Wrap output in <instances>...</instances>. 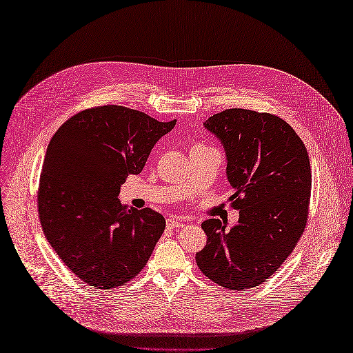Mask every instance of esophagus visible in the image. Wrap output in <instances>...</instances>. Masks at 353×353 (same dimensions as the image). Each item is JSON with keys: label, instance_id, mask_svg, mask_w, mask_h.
Returning <instances> with one entry per match:
<instances>
[{"label": "esophagus", "instance_id": "esophagus-1", "mask_svg": "<svg viewBox=\"0 0 353 353\" xmlns=\"http://www.w3.org/2000/svg\"><path fill=\"white\" fill-rule=\"evenodd\" d=\"M184 221H181V219H175V218H169L168 221H166V225H168V228H176V227H183L184 225Z\"/></svg>", "mask_w": 353, "mask_h": 353}]
</instances>
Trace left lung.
<instances>
[{"label": "left lung", "mask_w": 353, "mask_h": 353, "mask_svg": "<svg viewBox=\"0 0 353 353\" xmlns=\"http://www.w3.org/2000/svg\"><path fill=\"white\" fill-rule=\"evenodd\" d=\"M205 128L221 141L227 178L240 209L236 225L210 218L201 223L206 245L196 253L200 271L228 290L265 283L293 252L303 234L311 165L306 147L279 116L228 109L210 116Z\"/></svg>", "instance_id": "8db88e82"}]
</instances>
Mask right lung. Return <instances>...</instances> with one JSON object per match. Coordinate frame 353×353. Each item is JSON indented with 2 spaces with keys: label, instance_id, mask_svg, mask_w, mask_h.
<instances>
[{
  "label": "right lung",
  "instance_id": "obj_1",
  "mask_svg": "<svg viewBox=\"0 0 353 353\" xmlns=\"http://www.w3.org/2000/svg\"><path fill=\"white\" fill-rule=\"evenodd\" d=\"M175 123L100 105L72 116L52 135L39 179V221L51 248L85 284L112 290L152 256L165 218L150 208L130 209L117 196Z\"/></svg>",
  "mask_w": 353,
  "mask_h": 353
}]
</instances>
